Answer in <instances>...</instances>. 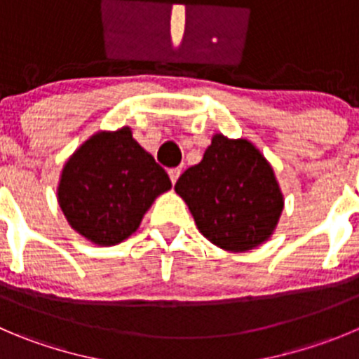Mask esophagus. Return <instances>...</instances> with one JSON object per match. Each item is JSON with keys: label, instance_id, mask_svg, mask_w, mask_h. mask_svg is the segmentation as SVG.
<instances>
[{"label": "esophagus", "instance_id": "34e87169", "mask_svg": "<svg viewBox=\"0 0 359 359\" xmlns=\"http://www.w3.org/2000/svg\"><path fill=\"white\" fill-rule=\"evenodd\" d=\"M180 174H182V169H177V167H174V169H169V177H170V183H172V185L177 182Z\"/></svg>", "mask_w": 359, "mask_h": 359}]
</instances>
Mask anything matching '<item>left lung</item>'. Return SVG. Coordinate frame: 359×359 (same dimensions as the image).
Listing matches in <instances>:
<instances>
[{"label": "left lung", "mask_w": 359, "mask_h": 359, "mask_svg": "<svg viewBox=\"0 0 359 359\" xmlns=\"http://www.w3.org/2000/svg\"><path fill=\"white\" fill-rule=\"evenodd\" d=\"M204 238L231 252L268 240L284 199L271 165L248 141L215 135L203 160L174 185Z\"/></svg>", "instance_id": "left-lung-1"}]
</instances>
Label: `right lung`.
I'll return each instance as SVG.
<instances>
[{"instance_id": "obj_1", "label": "right lung", "mask_w": 359, "mask_h": 359, "mask_svg": "<svg viewBox=\"0 0 359 359\" xmlns=\"http://www.w3.org/2000/svg\"><path fill=\"white\" fill-rule=\"evenodd\" d=\"M165 170L132 139L130 128L97 134L65 163L57 199L68 224L97 245L126 240L156 196Z\"/></svg>"}]
</instances>
